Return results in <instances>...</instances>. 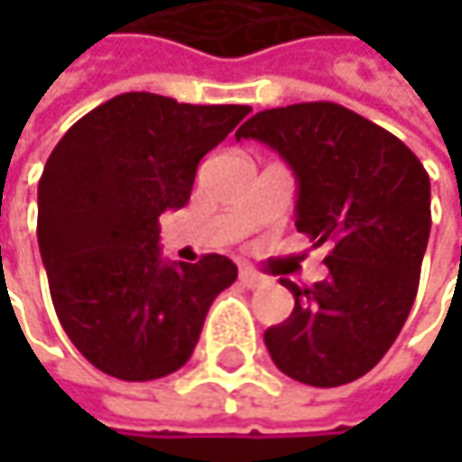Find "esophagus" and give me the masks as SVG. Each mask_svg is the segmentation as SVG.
<instances>
[{
	"instance_id": "esophagus-1",
	"label": "esophagus",
	"mask_w": 462,
	"mask_h": 462,
	"mask_svg": "<svg viewBox=\"0 0 462 462\" xmlns=\"http://www.w3.org/2000/svg\"><path fill=\"white\" fill-rule=\"evenodd\" d=\"M240 283L248 286V289H256V286L264 283V275H259V273L251 270V267H243V270H240Z\"/></svg>"
}]
</instances>
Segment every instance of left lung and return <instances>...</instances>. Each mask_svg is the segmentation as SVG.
<instances>
[{"label":"left lung","instance_id":"left-lung-1","mask_svg":"<svg viewBox=\"0 0 462 462\" xmlns=\"http://www.w3.org/2000/svg\"><path fill=\"white\" fill-rule=\"evenodd\" d=\"M235 139L262 141L291 165L297 230L331 245L321 283L302 289L281 278L294 310L264 331L275 366L316 388L364 377L415 302L430 232L422 162L404 141L331 101L264 109Z\"/></svg>","mask_w":462,"mask_h":462}]
</instances>
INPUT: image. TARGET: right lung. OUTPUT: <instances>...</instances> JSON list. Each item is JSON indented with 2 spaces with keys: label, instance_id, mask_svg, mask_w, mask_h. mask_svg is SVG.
Returning a JSON list of instances; mask_svg holds the SVG:
<instances>
[{
  "label": "right lung",
  "instance_id": "add662e5",
  "mask_svg": "<svg viewBox=\"0 0 462 462\" xmlns=\"http://www.w3.org/2000/svg\"><path fill=\"white\" fill-rule=\"evenodd\" d=\"M248 112L123 93L77 120L47 157L37 237L52 308L104 374L146 383L181 369L211 302L235 283L222 254L162 262L157 219L187 206L198 162Z\"/></svg>",
  "mask_w": 462,
  "mask_h": 462
}]
</instances>
